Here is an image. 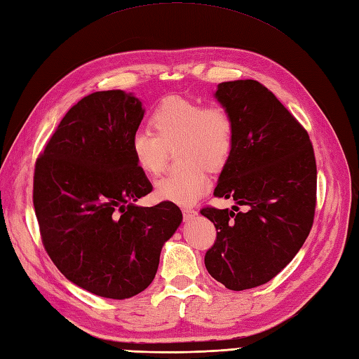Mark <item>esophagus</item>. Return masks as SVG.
Returning a JSON list of instances; mask_svg holds the SVG:
<instances>
[{"label":"esophagus","instance_id":"34e87169","mask_svg":"<svg viewBox=\"0 0 359 359\" xmlns=\"http://www.w3.org/2000/svg\"><path fill=\"white\" fill-rule=\"evenodd\" d=\"M182 215H184V219L187 221V219L195 218L196 215H198V212L194 210V209H182Z\"/></svg>","mask_w":359,"mask_h":359}]
</instances>
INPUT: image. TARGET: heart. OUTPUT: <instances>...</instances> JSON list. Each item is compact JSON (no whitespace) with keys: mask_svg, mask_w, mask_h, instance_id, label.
I'll return each instance as SVG.
<instances>
[{"mask_svg":"<svg viewBox=\"0 0 359 359\" xmlns=\"http://www.w3.org/2000/svg\"><path fill=\"white\" fill-rule=\"evenodd\" d=\"M154 132L140 130L130 140V152L138 169L158 175L167 158V147L178 144L181 170L156 181L155 196L161 201L192 205L210 189L207 170H221L235 142V121L222 106H204L200 101L169 97L150 116Z\"/></svg>","mask_w":359,"mask_h":359,"instance_id":"1","label":"heart"}]
</instances>
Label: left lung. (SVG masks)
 I'll use <instances>...</instances> for the list:
<instances>
[{"label":"left lung","instance_id":"1","mask_svg":"<svg viewBox=\"0 0 359 359\" xmlns=\"http://www.w3.org/2000/svg\"><path fill=\"white\" fill-rule=\"evenodd\" d=\"M215 98L233 116L235 142L213 195L236 205L201 210L218 230L204 264L227 289L245 290L280 273L309 236L315 154L304 127L255 79L221 83Z\"/></svg>","mask_w":359,"mask_h":359}]
</instances>
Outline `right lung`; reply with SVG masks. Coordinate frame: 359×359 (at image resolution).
Instances as JSON below:
<instances>
[{
  "label": "right lung",
  "mask_w": 359,
  "mask_h": 359,
  "mask_svg": "<svg viewBox=\"0 0 359 359\" xmlns=\"http://www.w3.org/2000/svg\"><path fill=\"white\" fill-rule=\"evenodd\" d=\"M144 112L133 93H90L36 159L34 205L46 252L70 283L102 298L147 289L182 221L173 203L135 204L152 192L130 152Z\"/></svg>",
  "instance_id": "right-lung-1"
}]
</instances>
